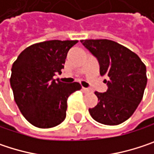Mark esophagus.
I'll use <instances>...</instances> for the list:
<instances>
[{"instance_id":"34e87169","label":"esophagus","mask_w":154,"mask_h":154,"mask_svg":"<svg viewBox=\"0 0 154 154\" xmlns=\"http://www.w3.org/2000/svg\"><path fill=\"white\" fill-rule=\"evenodd\" d=\"M82 91H83L84 93H85V94H87V93H90V92H91V90H90V89H88V88H85V87H82Z\"/></svg>"}]
</instances>
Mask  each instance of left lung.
<instances>
[{
    "label": "left lung",
    "mask_w": 154,
    "mask_h": 154,
    "mask_svg": "<svg viewBox=\"0 0 154 154\" xmlns=\"http://www.w3.org/2000/svg\"><path fill=\"white\" fill-rule=\"evenodd\" d=\"M94 55L100 74L106 75L108 90L94 92L98 98L95 107L89 109L92 118L104 125H119L129 119L141 103L147 84L146 67L137 54L107 39L81 40Z\"/></svg>",
    "instance_id": "8db88e82"
}]
</instances>
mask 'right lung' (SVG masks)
Segmentation results:
<instances>
[{"label": "right lung", "instance_id": "add662e5", "mask_svg": "<svg viewBox=\"0 0 154 154\" xmlns=\"http://www.w3.org/2000/svg\"><path fill=\"white\" fill-rule=\"evenodd\" d=\"M77 40H51L26 48L12 64L11 86L25 119L33 126L50 128L66 118L69 96L81 89L79 83L57 82L68 51Z\"/></svg>", "mask_w": 154, "mask_h": 154}]
</instances>
